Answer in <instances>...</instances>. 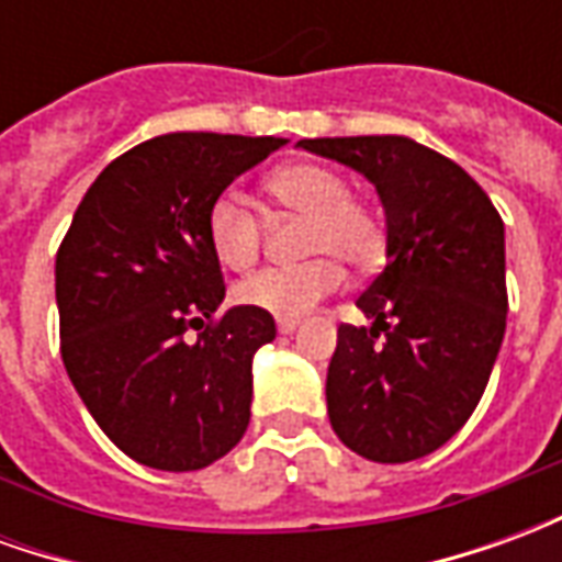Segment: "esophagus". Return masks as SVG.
Returning a JSON list of instances; mask_svg holds the SVG:
<instances>
[{
  "label": "esophagus",
  "mask_w": 562,
  "mask_h": 562,
  "mask_svg": "<svg viewBox=\"0 0 562 562\" xmlns=\"http://www.w3.org/2000/svg\"><path fill=\"white\" fill-rule=\"evenodd\" d=\"M297 325H301L297 318H280V322H277L280 334H294V330H297Z\"/></svg>",
  "instance_id": "1"
}]
</instances>
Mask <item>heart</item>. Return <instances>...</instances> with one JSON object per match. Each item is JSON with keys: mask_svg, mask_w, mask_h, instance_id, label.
Wrapping results in <instances>:
<instances>
[{"mask_svg": "<svg viewBox=\"0 0 562 562\" xmlns=\"http://www.w3.org/2000/svg\"><path fill=\"white\" fill-rule=\"evenodd\" d=\"M268 195L282 207L310 216L301 265H273L256 270L237 285V301L280 318L310 313L342 285V261L370 268L385 252V232L376 213L352 198L349 180L318 161L282 165L265 180ZM207 244L225 268L246 270L261 249V220L244 198L222 192L207 210Z\"/></svg>", "mask_w": 562, "mask_h": 562, "instance_id": "1", "label": "heart"}]
</instances>
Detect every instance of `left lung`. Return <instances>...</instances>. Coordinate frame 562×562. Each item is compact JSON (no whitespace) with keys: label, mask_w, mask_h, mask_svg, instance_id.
Masks as SVG:
<instances>
[{"label":"left lung","mask_w":562,"mask_h":562,"mask_svg":"<svg viewBox=\"0 0 562 562\" xmlns=\"http://www.w3.org/2000/svg\"><path fill=\"white\" fill-rule=\"evenodd\" d=\"M297 147L376 186L389 265L358 297L370 328L340 325L328 418L342 446L406 463L446 446L479 406L506 334V232L458 161L403 135Z\"/></svg>","instance_id":"8db88e82"}]
</instances>
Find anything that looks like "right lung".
<instances>
[{
  "label": "right lung",
  "instance_id": "add662e5",
  "mask_svg": "<svg viewBox=\"0 0 562 562\" xmlns=\"http://www.w3.org/2000/svg\"><path fill=\"white\" fill-rule=\"evenodd\" d=\"M282 144L213 132L144 140L95 177L56 252L68 379L144 467L204 470L246 434L252 358L277 325L252 306L216 316L225 282L204 220L234 177Z\"/></svg>",
  "mask_w": 562,
  "mask_h": 562
}]
</instances>
